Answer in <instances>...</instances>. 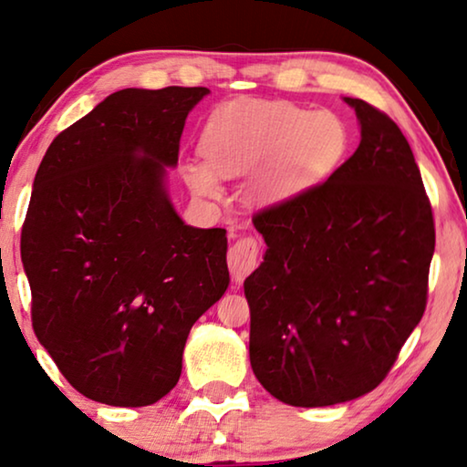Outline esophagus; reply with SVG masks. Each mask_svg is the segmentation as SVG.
I'll list each match as a JSON object with an SVG mask.
<instances>
[{
    "instance_id": "1",
    "label": "esophagus",
    "mask_w": 467,
    "mask_h": 467,
    "mask_svg": "<svg viewBox=\"0 0 467 467\" xmlns=\"http://www.w3.org/2000/svg\"><path fill=\"white\" fill-rule=\"evenodd\" d=\"M257 266V241L254 236H243L228 249V270L236 283L245 281Z\"/></svg>"
}]
</instances>
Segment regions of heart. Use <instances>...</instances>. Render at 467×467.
I'll use <instances>...</instances> for the list:
<instances>
[{
	"label": "heart",
	"mask_w": 467,
	"mask_h": 467,
	"mask_svg": "<svg viewBox=\"0 0 467 467\" xmlns=\"http://www.w3.org/2000/svg\"><path fill=\"white\" fill-rule=\"evenodd\" d=\"M348 142L346 123L329 110L285 100L231 102L207 119L199 144L207 165L186 167V180L194 192L218 197L215 172L236 178L262 166L254 192L262 203H276L329 176Z\"/></svg>",
	"instance_id": "b5f03b06"
}]
</instances>
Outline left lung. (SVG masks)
I'll use <instances>...</instances> for the list:
<instances>
[{"label": "left lung", "instance_id": "left-lung-1", "mask_svg": "<svg viewBox=\"0 0 467 467\" xmlns=\"http://www.w3.org/2000/svg\"><path fill=\"white\" fill-rule=\"evenodd\" d=\"M360 144L323 184L254 215L264 262L245 278L249 360L285 405L329 407L381 384L421 321L432 207L407 138L344 99Z\"/></svg>", "mask_w": 467, "mask_h": 467}]
</instances>
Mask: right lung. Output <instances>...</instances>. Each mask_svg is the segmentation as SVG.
<instances>
[{
    "label": "right lung",
    "instance_id": "right-lung-1",
    "mask_svg": "<svg viewBox=\"0 0 467 467\" xmlns=\"http://www.w3.org/2000/svg\"><path fill=\"white\" fill-rule=\"evenodd\" d=\"M207 88H125L46 150L20 257L39 344L78 392L146 407L178 384L191 327L231 283L224 228L184 224L167 191Z\"/></svg>",
    "mask_w": 467,
    "mask_h": 467
}]
</instances>
